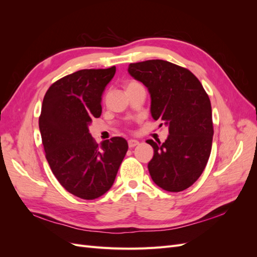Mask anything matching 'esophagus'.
<instances>
[{
	"label": "esophagus",
	"instance_id": "obj_1",
	"mask_svg": "<svg viewBox=\"0 0 257 257\" xmlns=\"http://www.w3.org/2000/svg\"><path fill=\"white\" fill-rule=\"evenodd\" d=\"M138 144H139V142H138V141H135V139H130V141H128V147H130V148H134V147H136Z\"/></svg>",
	"mask_w": 257,
	"mask_h": 257
}]
</instances>
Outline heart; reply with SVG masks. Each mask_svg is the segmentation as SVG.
<instances>
[{
	"label": "heart",
	"instance_id": "1",
	"mask_svg": "<svg viewBox=\"0 0 257 257\" xmlns=\"http://www.w3.org/2000/svg\"><path fill=\"white\" fill-rule=\"evenodd\" d=\"M133 83H135V81H131V82H128V83H127V85H130V84H133ZM127 85H126V87H127Z\"/></svg>",
	"mask_w": 257,
	"mask_h": 257
}]
</instances>
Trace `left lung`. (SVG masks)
Masks as SVG:
<instances>
[{"instance_id":"obj_1","label":"left lung","mask_w":257,"mask_h":257,"mask_svg":"<svg viewBox=\"0 0 257 257\" xmlns=\"http://www.w3.org/2000/svg\"><path fill=\"white\" fill-rule=\"evenodd\" d=\"M128 73L148 88L151 115L168 126L165 143L147 141L154 149L148 164L154 183L181 192L203 174L213 137L211 103L196 76L164 60L131 63ZM163 123H161L162 125Z\"/></svg>"}]
</instances>
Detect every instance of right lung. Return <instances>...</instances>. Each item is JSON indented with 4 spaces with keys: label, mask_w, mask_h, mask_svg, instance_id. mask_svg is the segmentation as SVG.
Masks as SVG:
<instances>
[{
    "label": "right lung",
    "mask_w": 257,
    "mask_h": 257,
    "mask_svg": "<svg viewBox=\"0 0 257 257\" xmlns=\"http://www.w3.org/2000/svg\"><path fill=\"white\" fill-rule=\"evenodd\" d=\"M115 73L81 69L50 85L40 115L46 159L60 184L73 195L95 199L109 190L128 149L122 137L96 144L89 125L102 113V94Z\"/></svg>",
    "instance_id": "obj_1"
}]
</instances>
